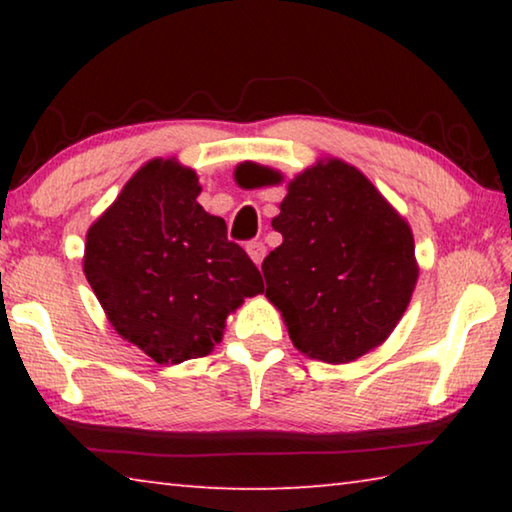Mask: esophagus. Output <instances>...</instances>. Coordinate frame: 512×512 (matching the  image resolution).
<instances>
[{"label":"esophagus","mask_w":512,"mask_h":512,"mask_svg":"<svg viewBox=\"0 0 512 512\" xmlns=\"http://www.w3.org/2000/svg\"><path fill=\"white\" fill-rule=\"evenodd\" d=\"M246 253L250 255V259H253L255 264H259L264 259V255H266V246L262 244V241H248Z\"/></svg>","instance_id":"esophagus-1"}]
</instances>
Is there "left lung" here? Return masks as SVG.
Masks as SVG:
<instances>
[{
    "label": "left lung",
    "mask_w": 512,
    "mask_h": 512,
    "mask_svg": "<svg viewBox=\"0 0 512 512\" xmlns=\"http://www.w3.org/2000/svg\"><path fill=\"white\" fill-rule=\"evenodd\" d=\"M237 180L259 187L280 176L246 162ZM273 230L282 244L262 262L266 298L302 354L348 363L388 339L409 305L418 264L409 223L361 171L329 160L300 173Z\"/></svg>",
    "instance_id": "1"
}]
</instances>
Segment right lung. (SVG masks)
<instances>
[{"label": "right lung", "mask_w": 512, "mask_h": 512, "mask_svg": "<svg viewBox=\"0 0 512 512\" xmlns=\"http://www.w3.org/2000/svg\"><path fill=\"white\" fill-rule=\"evenodd\" d=\"M198 194L192 169L153 160L85 244L83 271L112 327L164 366L210 354L230 311L264 291L253 259Z\"/></svg>", "instance_id": "1"}]
</instances>
